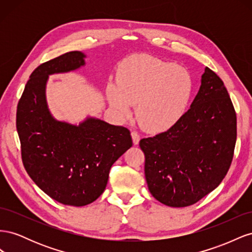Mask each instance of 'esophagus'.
Here are the masks:
<instances>
[{
	"instance_id": "34e87169",
	"label": "esophagus",
	"mask_w": 252,
	"mask_h": 252,
	"mask_svg": "<svg viewBox=\"0 0 252 252\" xmlns=\"http://www.w3.org/2000/svg\"><path fill=\"white\" fill-rule=\"evenodd\" d=\"M131 136H132V142L134 145H138L139 142H140V134L136 132V131H132L131 132Z\"/></svg>"
}]
</instances>
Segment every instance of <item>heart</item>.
I'll use <instances>...</instances> for the list:
<instances>
[{
	"instance_id": "b5f03b06",
	"label": "heart",
	"mask_w": 252,
	"mask_h": 252,
	"mask_svg": "<svg viewBox=\"0 0 252 252\" xmlns=\"http://www.w3.org/2000/svg\"><path fill=\"white\" fill-rule=\"evenodd\" d=\"M111 108L128 119L135 106L140 125L150 132L174 126L184 116L193 94V81L185 68L151 56L127 60L119 71V87L107 90Z\"/></svg>"
}]
</instances>
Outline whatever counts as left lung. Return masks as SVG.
I'll return each instance as SVG.
<instances>
[{
	"mask_svg": "<svg viewBox=\"0 0 252 252\" xmlns=\"http://www.w3.org/2000/svg\"><path fill=\"white\" fill-rule=\"evenodd\" d=\"M235 141L231 98L223 81L206 67L199 93L178 123L140 141L150 193L170 207L199 202L229 170Z\"/></svg>",
	"mask_w": 252,
	"mask_h": 252,
	"instance_id": "1",
	"label": "left lung"
}]
</instances>
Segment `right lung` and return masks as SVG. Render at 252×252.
<instances>
[{
	"label": "right lung",
	"instance_id": "1",
	"mask_svg": "<svg viewBox=\"0 0 252 252\" xmlns=\"http://www.w3.org/2000/svg\"><path fill=\"white\" fill-rule=\"evenodd\" d=\"M84 58L70 51L37 66L17 108L22 162L29 177L51 199L75 207L104 192L111 166L132 146L126 127L94 118L75 126L50 114L45 97L48 75L78 69Z\"/></svg>",
	"mask_w": 252,
	"mask_h": 252
}]
</instances>
